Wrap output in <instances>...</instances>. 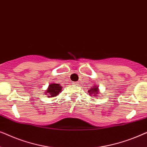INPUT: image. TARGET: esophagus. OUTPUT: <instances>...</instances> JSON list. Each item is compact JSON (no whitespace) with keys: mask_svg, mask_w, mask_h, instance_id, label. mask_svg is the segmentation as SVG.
<instances>
[{"mask_svg":"<svg viewBox=\"0 0 147 147\" xmlns=\"http://www.w3.org/2000/svg\"><path fill=\"white\" fill-rule=\"evenodd\" d=\"M72 84H73V85L74 86H78V82H72V83H71Z\"/></svg>","mask_w":147,"mask_h":147,"instance_id":"esophagus-1","label":"esophagus"}]
</instances>
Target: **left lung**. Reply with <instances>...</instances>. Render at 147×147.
<instances>
[{
    "label": "left lung",
    "instance_id": "obj_1",
    "mask_svg": "<svg viewBox=\"0 0 147 147\" xmlns=\"http://www.w3.org/2000/svg\"><path fill=\"white\" fill-rule=\"evenodd\" d=\"M100 90L98 89V87L96 86H93L92 88H91V89H90L88 90V93H89V95L91 96L93 95L94 96H95L96 98L98 97V95L100 94Z\"/></svg>",
    "mask_w": 147,
    "mask_h": 147
}]
</instances>
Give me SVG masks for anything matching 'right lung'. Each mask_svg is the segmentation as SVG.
<instances>
[{"mask_svg":"<svg viewBox=\"0 0 147 147\" xmlns=\"http://www.w3.org/2000/svg\"><path fill=\"white\" fill-rule=\"evenodd\" d=\"M61 91L62 86H60L59 84L51 83L44 93L47 95V97L48 98H53L59 95V94L61 93Z\"/></svg>","mask_w":147,"mask_h":147,"instance_id":"1","label":"right lung"}]
</instances>
